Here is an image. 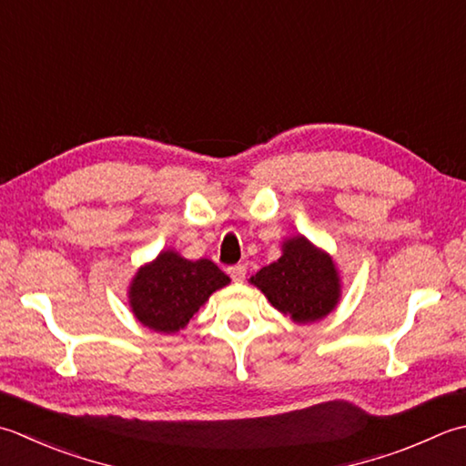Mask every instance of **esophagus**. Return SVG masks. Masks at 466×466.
<instances>
[{"mask_svg":"<svg viewBox=\"0 0 466 466\" xmlns=\"http://www.w3.org/2000/svg\"><path fill=\"white\" fill-rule=\"evenodd\" d=\"M228 275L232 277V280L242 282L246 279V267L244 264H234V267L228 268Z\"/></svg>","mask_w":466,"mask_h":466,"instance_id":"obj_1","label":"esophagus"}]
</instances>
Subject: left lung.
Listing matches in <instances>:
<instances>
[{"label":"left lung","instance_id":"obj_1","mask_svg":"<svg viewBox=\"0 0 466 466\" xmlns=\"http://www.w3.org/2000/svg\"><path fill=\"white\" fill-rule=\"evenodd\" d=\"M270 305L297 323L329 315L339 300V277L333 260L303 236L282 246V257L250 279Z\"/></svg>","mask_w":466,"mask_h":466}]
</instances>
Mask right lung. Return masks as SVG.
I'll list each match as a JSON object with an SVG mask.
<instances>
[{
    "label": "right lung",
    "mask_w": 466,
    "mask_h": 466,
    "mask_svg": "<svg viewBox=\"0 0 466 466\" xmlns=\"http://www.w3.org/2000/svg\"><path fill=\"white\" fill-rule=\"evenodd\" d=\"M230 277L212 260H186L176 252H161L143 267L129 290L135 317L159 333H176L189 323L214 290L226 287Z\"/></svg>",
    "instance_id": "obj_1"
}]
</instances>
